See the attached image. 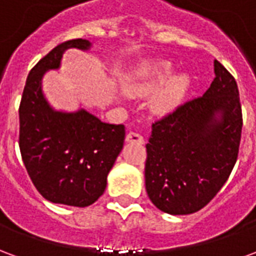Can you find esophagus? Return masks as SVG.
<instances>
[{
    "label": "esophagus",
    "instance_id": "34e87169",
    "mask_svg": "<svg viewBox=\"0 0 256 256\" xmlns=\"http://www.w3.org/2000/svg\"><path fill=\"white\" fill-rule=\"evenodd\" d=\"M126 141L128 142H137V144H144V138L142 136L138 133H134V132H130V133L126 134Z\"/></svg>",
    "mask_w": 256,
    "mask_h": 256
}]
</instances>
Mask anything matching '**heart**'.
Listing matches in <instances>:
<instances>
[{
  "instance_id": "heart-1",
  "label": "heart",
  "mask_w": 256,
  "mask_h": 256,
  "mask_svg": "<svg viewBox=\"0 0 256 256\" xmlns=\"http://www.w3.org/2000/svg\"><path fill=\"white\" fill-rule=\"evenodd\" d=\"M172 70V64L164 60L145 63L133 74L124 76L122 80V90L126 94L132 96L148 94L160 88L170 78ZM188 86L189 76L186 74L174 75L154 94L150 100V108L158 114L172 111V108H176L182 101L184 96L186 94Z\"/></svg>"
}]
</instances>
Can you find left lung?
Masks as SVG:
<instances>
[{
  "label": "left lung",
  "mask_w": 256,
  "mask_h": 256,
  "mask_svg": "<svg viewBox=\"0 0 256 256\" xmlns=\"http://www.w3.org/2000/svg\"><path fill=\"white\" fill-rule=\"evenodd\" d=\"M200 97L152 124L146 144L145 188L167 214L186 215L208 204L236 164L242 114L236 79L220 62Z\"/></svg>",
  "instance_id": "1"
}]
</instances>
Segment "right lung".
I'll return each mask as SVG.
<instances>
[{"label": "right lung", "instance_id": "obj_1", "mask_svg": "<svg viewBox=\"0 0 256 256\" xmlns=\"http://www.w3.org/2000/svg\"><path fill=\"white\" fill-rule=\"evenodd\" d=\"M90 45L79 38L53 48L28 74L19 106L20 154L31 181L46 200L74 207H88L104 193L123 148L124 126L101 122L84 110L54 111L41 80L60 67L67 49L88 50Z\"/></svg>", "mask_w": 256, "mask_h": 256}]
</instances>
